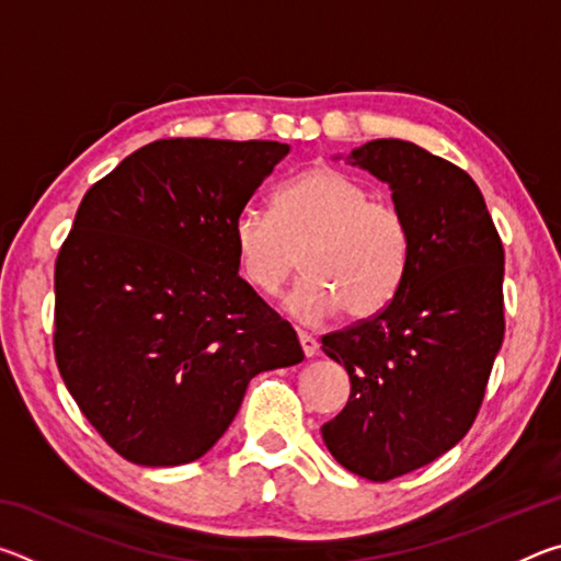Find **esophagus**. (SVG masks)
<instances>
[{
  "instance_id": "1",
  "label": "esophagus",
  "mask_w": 561,
  "mask_h": 561,
  "mask_svg": "<svg viewBox=\"0 0 561 561\" xmlns=\"http://www.w3.org/2000/svg\"><path fill=\"white\" fill-rule=\"evenodd\" d=\"M299 344H301L304 356H307V358L317 356V351H319V341H317L314 336H311V334H307V331H299Z\"/></svg>"
}]
</instances>
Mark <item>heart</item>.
I'll use <instances>...</instances> for the list:
<instances>
[{
  "instance_id": "obj_1",
  "label": "heart",
  "mask_w": 561,
  "mask_h": 561,
  "mask_svg": "<svg viewBox=\"0 0 561 561\" xmlns=\"http://www.w3.org/2000/svg\"><path fill=\"white\" fill-rule=\"evenodd\" d=\"M237 270L260 294H277L297 270L304 277L284 299L299 324H321L341 309L366 319L393 299L408 262V222L396 205L374 201L356 178L319 165L274 195V217L247 207L232 225Z\"/></svg>"
}]
</instances>
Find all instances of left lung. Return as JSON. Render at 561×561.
Returning a JSON list of instances; mask_svg holds the SVG:
<instances>
[{"label":"left lung","instance_id":"8db88e82","mask_svg":"<svg viewBox=\"0 0 561 561\" xmlns=\"http://www.w3.org/2000/svg\"><path fill=\"white\" fill-rule=\"evenodd\" d=\"M391 187L408 262L381 314L321 339L351 396L321 425L329 453L386 482L458 445L480 411L505 336V250L474 180L421 146L378 138L346 156Z\"/></svg>","mask_w":561,"mask_h":561}]
</instances>
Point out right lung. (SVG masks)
<instances>
[{
	"instance_id": "obj_1",
	"label": "right lung",
	"mask_w": 561,
	"mask_h": 561,
	"mask_svg": "<svg viewBox=\"0 0 561 561\" xmlns=\"http://www.w3.org/2000/svg\"><path fill=\"white\" fill-rule=\"evenodd\" d=\"M287 153L277 140H156L83 195L56 260L54 354L126 460L203 458L254 376L304 360L294 329L237 274L232 242Z\"/></svg>"
}]
</instances>
